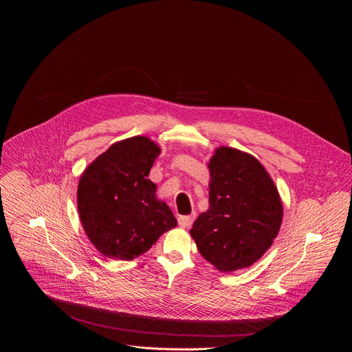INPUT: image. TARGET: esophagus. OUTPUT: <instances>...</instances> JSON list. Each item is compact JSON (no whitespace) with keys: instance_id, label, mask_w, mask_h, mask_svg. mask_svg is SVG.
I'll list each match as a JSON object with an SVG mask.
<instances>
[{"instance_id":"34e87169","label":"esophagus","mask_w":352,"mask_h":352,"mask_svg":"<svg viewBox=\"0 0 352 352\" xmlns=\"http://www.w3.org/2000/svg\"><path fill=\"white\" fill-rule=\"evenodd\" d=\"M193 220H195V216H179L178 217V224L182 228H188V227L192 226Z\"/></svg>"}]
</instances>
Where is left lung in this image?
<instances>
[{"label": "left lung", "mask_w": 352, "mask_h": 352, "mask_svg": "<svg viewBox=\"0 0 352 352\" xmlns=\"http://www.w3.org/2000/svg\"><path fill=\"white\" fill-rule=\"evenodd\" d=\"M209 209L190 228L200 255L220 272L249 267L277 236L283 205L265 167L248 153L219 147L209 163Z\"/></svg>", "instance_id": "obj_1"}]
</instances>
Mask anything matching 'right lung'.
Instances as JSON below:
<instances>
[{
  "label": "right lung",
  "instance_id": "add662e5",
  "mask_svg": "<svg viewBox=\"0 0 352 352\" xmlns=\"http://www.w3.org/2000/svg\"><path fill=\"white\" fill-rule=\"evenodd\" d=\"M159 146L144 136L114 143L82 174L78 210L82 226L100 254L132 261L177 226L170 208L156 199L147 179Z\"/></svg>",
  "mask_w": 352,
  "mask_h": 352
}]
</instances>
